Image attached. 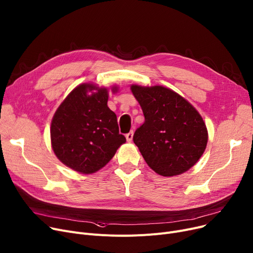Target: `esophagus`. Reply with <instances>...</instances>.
Listing matches in <instances>:
<instances>
[{"instance_id": "34e87169", "label": "esophagus", "mask_w": 253, "mask_h": 253, "mask_svg": "<svg viewBox=\"0 0 253 253\" xmlns=\"http://www.w3.org/2000/svg\"><path fill=\"white\" fill-rule=\"evenodd\" d=\"M132 138H133V131H130L129 133H127L126 134V139H127V141H132Z\"/></svg>"}]
</instances>
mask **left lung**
<instances>
[{
  "label": "left lung",
  "instance_id": "obj_1",
  "mask_svg": "<svg viewBox=\"0 0 253 253\" xmlns=\"http://www.w3.org/2000/svg\"><path fill=\"white\" fill-rule=\"evenodd\" d=\"M144 123L133 141L144 161L162 176H174L193 167L203 155L207 128L194 106L176 92L163 86L132 85Z\"/></svg>",
  "mask_w": 253,
  "mask_h": 253
}]
</instances>
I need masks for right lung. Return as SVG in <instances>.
<instances>
[{"label":"right lung","instance_id":"1","mask_svg":"<svg viewBox=\"0 0 253 253\" xmlns=\"http://www.w3.org/2000/svg\"><path fill=\"white\" fill-rule=\"evenodd\" d=\"M112 90L115 92L117 87ZM108 99L106 88L81 84L66 96L52 119L53 152L64 165L80 173L101 169L126 141L119 133L117 116L109 109Z\"/></svg>","mask_w":253,"mask_h":253}]
</instances>
